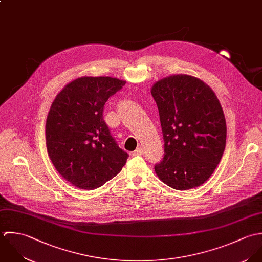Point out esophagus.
<instances>
[{
  "label": "esophagus",
  "mask_w": 262,
  "mask_h": 262,
  "mask_svg": "<svg viewBox=\"0 0 262 262\" xmlns=\"http://www.w3.org/2000/svg\"><path fill=\"white\" fill-rule=\"evenodd\" d=\"M143 153H144L143 148H138L137 150H135V151L133 152V156H139V155H142Z\"/></svg>",
  "instance_id": "obj_1"
}]
</instances>
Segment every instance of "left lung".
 I'll return each instance as SVG.
<instances>
[{
  "instance_id": "obj_1",
  "label": "left lung",
  "mask_w": 262,
  "mask_h": 262,
  "mask_svg": "<svg viewBox=\"0 0 262 262\" xmlns=\"http://www.w3.org/2000/svg\"><path fill=\"white\" fill-rule=\"evenodd\" d=\"M164 140V157L155 165L168 186L186 190L206 182L226 147L225 115L215 94L203 81L174 75L152 87Z\"/></svg>"
}]
</instances>
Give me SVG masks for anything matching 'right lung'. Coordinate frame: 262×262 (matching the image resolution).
<instances>
[{"label": "right lung", "instance_id": "right-lung-1", "mask_svg": "<svg viewBox=\"0 0 262 262\" xmlns=\"http://www.w3.org/2000/svg\"><path fill=\"white\" fill-rule=\"evenodd\" d=\"M125 82L111 77H82L68 84L50 109L46 139L57 172L82 189H95L116 176L128 155L103 119L104 105Z\"/></svg>", "mask_w": 262, "mask_h": 262}]
</instances>
